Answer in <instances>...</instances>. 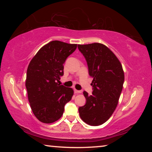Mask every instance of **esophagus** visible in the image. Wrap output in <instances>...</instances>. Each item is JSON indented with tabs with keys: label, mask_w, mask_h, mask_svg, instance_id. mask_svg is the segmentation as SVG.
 I'll return each instance as SVG.
<instances>
[{
	"label": "esophagus",
	"mask_w": 152,
	"mask_h": 152,
	"mask_svg": "<svg viewBox=\"0 0 152 152\" xmlns=\"http://www.w3.org/2000/svg\"><path fill=\"white\" fill-rule=\"evenodd\" d=\"M74 92H75V93H81V92H82L81 91H78V90H76V89H74Z\"/></svg>",
	"instance_id": "obj_1"
}]
</instances>
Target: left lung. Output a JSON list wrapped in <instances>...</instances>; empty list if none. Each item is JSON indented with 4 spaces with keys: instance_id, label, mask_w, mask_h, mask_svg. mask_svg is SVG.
Masks as SVG:
<instances>
[{
    "instance_id": "1",
    "label": "left lung",
    "mask_w": 152,
    "mask_h": 152,
    "mask_svg": "<svg viewBox=\"0 0 152 152\" xmlns=\"http://www.w3.org/2000/svg\"><path fill=\"white\" fill-rule=\"evenodd\" d=\"M78 48L86 59L89 75L93 78L92 94L83 92L86 102L79 107L80 117L88 125L98 126L106 122L116 109L124 72L116 56L102 43L78 45Z\"/></svg>"
}]
</instances>
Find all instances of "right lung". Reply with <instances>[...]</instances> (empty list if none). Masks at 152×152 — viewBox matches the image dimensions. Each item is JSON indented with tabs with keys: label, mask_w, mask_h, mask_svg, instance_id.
Instances as JSON below:
<instances>
[{
	"label": "right lung",
	"mask_w": 152,
	"mask_h": 152,
	"mask_svg": "<svg viewBox=\"0 0 152 152\" xmlns=\"http://www.w3.org/2000/svg\"><path fill=\"white\" fill-rule=\"evenodd\" d=\"M76 48L77 44L52 41L37 51L28 66L25 82L28 99L33 114L41 122L58 121L72 99V88L58 82L64 75V62Z\"/></svg>",
	"instance_id": "right-lung-1"
}]
</instances>
